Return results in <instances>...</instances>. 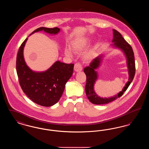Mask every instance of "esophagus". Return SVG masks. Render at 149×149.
<instances>
[{"label": "esophagus", "mask_w": 149, "mask_h": 149, "mask_svg": "<svg viewBox=\"0 0 149 149\" xmlns=\"http://www.w3.org/2000/svg\"><path fill=\"white\" fill-rule=\"evenodd\" d=\"M82 69H83V67L81 64L79 63H76L75 64L74 67V70L76 72H80L82 70Z\"/></svg>", "instance_id": "esophagus-1"}]
</instances>
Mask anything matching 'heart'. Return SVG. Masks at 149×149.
<instances>
[{
  "label": "heart",
  "mask_w": 149,
  "mask_h": 149,
  "mask_svg": "<svg viewBox=\"0 0 149 149\" xmlns=\"http://www.w3.org/2000/svg\"><path fill=\"white\" fill-rule=\"evenodd\" d=\"M90 40L88 37H83L73 40L71 43V49L75 53H80L82 52L89 45ZM95 53V49L91 48L88 50L83 55V59L85 61H90L92 60ZM64 54L66 56L71 57L72 52L69 47L64 49Z\"/></svg>",
  "instance_id": "1"
}]
</instances>
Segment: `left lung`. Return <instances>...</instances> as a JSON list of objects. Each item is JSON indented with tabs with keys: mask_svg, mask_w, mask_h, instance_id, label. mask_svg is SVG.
Returning <instances> with one entry per match:
<instances>
[{
	"mask_svg": "<svg viewBox=\"0 0 149 149\" xmlns=\"http://www.w3.org/2000/svg\"><path fill=\"white\" fill-rule=\"evenodd\" d=\"M113 40L112 44L111 45L112 47L120 50L125 56L128 72V81L120 91L113 97L103 98L97 95L94 91V85L98 78V72L96 71L98 69L103 61L104 55L101 54L95 57L92 62L84 68V71L86 77V83L85 90L87 98L89 101L94 104H103L110 103L114 100L120 98L125 92L133 80L135 74V63L134 54L131 46L123 38L120 32L113 29Z\"/></svg>",
	"mask_w": 149,
	"mask_h": 149,
	"instance_id": "obj_1",
	"label": "left lung"
}]
</instances>
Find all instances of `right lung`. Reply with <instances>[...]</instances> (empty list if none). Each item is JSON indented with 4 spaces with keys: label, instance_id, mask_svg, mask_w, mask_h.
Wrapping results in <instances>:
<instances>
[{
    "label": "right lung",
    "instance_id": "1",
    "mask_svg": "<svg viewBox=\"0 0 149 149\" xmlns=\"http://www.w3.org/2000/svg\"><path fill=\"white\" fill-rule=\"evenodd\" d=\"M39 31L55 35L60 32V29L40 27L30 35ZM27 40L28 38L22 43L17 57L16 69L19 84L23 92L32 101L42 106H52L60 99L66 83L72 75L74 65L56 61L46 71L32 70L27 66L23 56Z\"/></svg>",
    "mask_w": 149,
    "mask_h": 149
}]
</instances>
